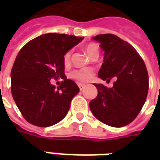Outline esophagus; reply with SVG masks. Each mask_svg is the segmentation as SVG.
<instances>
[{
    "instance_id": "obj_1",
    "label": "esophagus",
    "mask_w": 160,
    "mask_h": 160,
    "mask_svg": "<svg viewBox=\"0 0 160 160\" xmlns=\"http://www.w3.org/2000/svg\"><path fill=\"white\" fill-rule=\"evenodd\" d=\"M78 86H79V87H80V91L83 90L84 88H85V87H86V86H85L84 84H78Z\"/></svg>"
}]
</instances>
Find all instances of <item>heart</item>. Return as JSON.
I'll list each match as a JSON object with an SVG mask.
<instances>
[{
    "mask_svg": "<svg viewBox=\"0 0 160 160\" xmlns=\"http://www.w3.org/2000/svg\"><path fill=\"white\" fill-rule=\"evenodd\" d=\"M86 52L92 58L95 55L99 54V47L96 43H90L86 47ZM70 57H71V51H68L63 56V63L65 66L69 65ZM92 75H93V72L90 68L75 69L70 73V77L79 82H87L92 79Z\"/></svg>",
    "mask_w": 160,
    "mask_h": 160,
    "instance_id": "1",
    "label": "heart"
}]
</instances>
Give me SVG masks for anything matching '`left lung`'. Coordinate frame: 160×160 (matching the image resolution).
Masks as SVG:
<instances>
[{"mask_svg": "<svg viewBox=\"0 0 160 160\" xmlns=\"http://www.w3.org/2000/svg\"><path fill=\"white\" fill-rule=\"evenodd\" d=\"M92 39L100 42L104 63L98 72L102 80L116 81L111 88L94 84L98 96L90 102L95 118L109 126L120 128L134 120L148 92V73L143 60L134 47L113 34H101Z\"/></svg>", "mask_w": 160, "mask_h": 160, "instance_id": "8db88e82", "label": "left lung"}]
</instances>
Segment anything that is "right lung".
Instances as JSON below:
<instances>
[{"label": "right lung", "instance_id": "add662e5", "mask_svg": "<svg viewBox=\"0 0 160 160\" xmlns=\"http://www.w3.org/2000/svg\"><path fill=\"white\" fill-rule=\"evenodd\" d=\"M83 37L47 33L20 49L11 71V92L17 107L28 122L49 127L66 117L80 88L64 73L63 56ZM63 80L56 88L50 79Z\"/></svg>", "mask_w": 160, "mask_h": 160}]
</instances>
